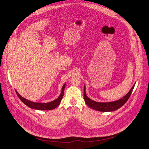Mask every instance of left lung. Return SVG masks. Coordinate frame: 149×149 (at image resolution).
Here are the masks:
<instances>
[{
  "mask_svg": "<svg viewBox=\"0 0 149 149\" xmlns=\"http://www.w3.org/2000/svg\"><path fill=\"white\" fill-rule=\"evenodd\" d=\"M134 84L131 90L129 91V92L125 95L123 97H122L121 99L113 101V102H98L94 101L91 99H90L86 94V86L84 85V101L90 107L91 109H94L97 111L100 112H112V111H115L119 108L120 107L123 106L128 100L129 97H130L131 94L132 92V90L134 89V87L135 86Z\"/></svg>",
  "mask_w": 149,
  "mask_h": 149,
  "instance_id": "8db88e82",
  "label": "left lung"
}]
</instances>
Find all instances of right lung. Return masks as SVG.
<instances>
[{
	"instance_id": "1",
	"label": "right lung",
	"mask_w": 149,
	"mask_h": 149,
	"mask_svg": "<svg viewBox=\"0 0 149 149\" xmlns=\"http://www.w3.org/2000/svg\"><path fill=\"white\" fill-rule=\"evenodd\" d=\"M66 84L65 83L62 88V91L61 93V94L55 100H54L52 102H47V103H38V102H34L30 100H29L24 98L22 96H21L20 94L16 91V93L18 97L20 99V100L27 106L31 108V109H36V110H40V111H49V110H52L55 109V108L58 106L63 98V93H64V89L65 87Z\"/></svg>"
}]
</instances>
